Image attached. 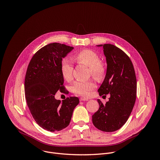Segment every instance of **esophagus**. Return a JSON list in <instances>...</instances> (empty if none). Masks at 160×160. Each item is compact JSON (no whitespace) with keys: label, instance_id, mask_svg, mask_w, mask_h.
Listing matches in <instances>:
<instances>
[{"label":"esophagus","instance_id":"obj_1","mask_svg":"<svg viewBox=\"0 0 160 160\" xmlns=\"http://www.w3.org/2000/svg\"><path fill=\"white\" fill-rule=\"evenodd\" d=\"M87 100H88V99L87 98H84V97L80 98V101H87Z\"/></svg>","mask_w":160,"mask_h":160}]
</instances>
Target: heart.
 Returning a JSON list of instances; mask_svg holds the SVG:
<instances>
[{
	"instance_id": "obj_1",
	"label": "heart",
	"mask_w": 160,
	"mask_h": 160,
	"mask_svg": "<svg viewBox=\"0 0 160 160\" xmlns=\"http://www.w3.org/2000/svg\"><path fill=\"white\" fill-rule=\"evenodd\" d=\"M75 59L88 67L89 74L97 78H101L105 72L103 64L100 62V57L98 53L91 49H83L78 52ZM73 65L70 58H65L61 62V72L63 77L67 81L73 78ZM96 88V84L92 80L86 81L78 80L73 83L72 91L78 95L88 97L91 92Z\"/></svg>"
}]
</instances>
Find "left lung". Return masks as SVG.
Listing matches in <instances>:
<instances>
[{"label":"left lung","instance_id":"left-lung-1","mask_svg":"<svg viewBox=\"0 0 160 160\" xmlns=\"http://www.w3.org/2000/svg\"><path fill=\"white\" fill-rule=\"evenodd\" d=\"M108 63L105 79L98 90L100 96L110 93L105 105L98 99V110L92 116L95 128L104 132L119 129L128 121L136 98L137 82L131 60L126 53L111 44H100Z\"/></svg>","mask_w":160,"mask_h":160}]
</instances>
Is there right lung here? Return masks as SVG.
<instances>
[{
    "instance_id": "add662e5",
    "label": "right lung",
    "mask_w": 160,
    "mask_h": 160,
    "mask_svg": "<svg viewBox=\"0 0 160 160\" xmlns=\"http://www.w3.org/2000/svg\"><path fill=\"white\" fill-rule=\"evenodd\" d=\"M73 48L58 42L48 44L35 53L27 68L24 89L28 106L37 124L48 131L67 128L79 103L77 97L62 102L55 98L58 90L66 94L68 92L63 85L61 62Z\"/></svg>"
}]
</instances>
